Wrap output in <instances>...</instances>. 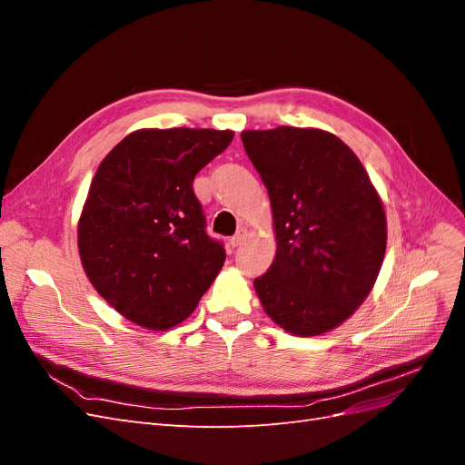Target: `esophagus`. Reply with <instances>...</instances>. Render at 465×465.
Wrapping results in <instances>:
<instances>
[{"instance_id": "esophagus-1", "label": "esophagus", "mask_w": 465, "mask_h": 465, "mask_svg": "<svg viewBox=\"0 0 465 465\" xmlns=\"http://www.w3.org/2000/svg\"><path fill=\"white\" fill-rule=\"evenodd\" d=\"M244 238H246V231H238V232L231 238V246H232V248H238V246H241V244L244 242Z\"/></svg>"}]
</instances>
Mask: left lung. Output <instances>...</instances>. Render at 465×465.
Listing matches in <instances>:
<instances>
[{"mask_svg": "<svg viewBox=\"0 0 465 465\" xmlns=\"http://www.w3.org/2000/svg\"><path fill=\"white\" fill-rule=\"evenodd\" d=\"M270 193L275 260L254 279L265 314L292 335L343 323L369 297L386 254L382 200L340 137L316 128L246 130Z\"/></svg>", "mask_w": 465, "mask_h": 465, "instance_id": "left-lung-1", "label": "left lung"}]
</instances>
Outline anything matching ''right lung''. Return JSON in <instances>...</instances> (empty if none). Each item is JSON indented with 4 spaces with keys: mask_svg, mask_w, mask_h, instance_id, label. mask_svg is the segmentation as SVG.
I'll return each instance as SVG.
<instances>
[{
    "mask_svg": "<svg viewBox=\"0 0 465 465\" xmlns=\"http://www.w3.org/2000/svg\"><path fill=\"white\" fill-rule=\"evenodd\" d=\"M231 130H137L98 164L77 224L83 270L137 326L184 322L224 263L205 232L193 178L229 147Z\"/></svg>",
    "mask_w": 465,
    "mask_h": 465,
    "instance_id": "add662e5",
    "label": "right lung"
}]
</instances>
